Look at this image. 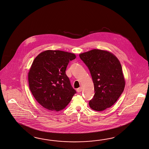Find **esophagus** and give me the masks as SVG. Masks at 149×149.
Segmentation results:
<instances>
[{"mask_svg":"<svg viewBox=\"0 0 149 149\" xmlns=\"http://www.w3.org/2000/svg\"><path fill=\"white\" fill-rule=\"evenodd\" d=\"M81 90H82V88H77V91L78 92H80L81 91Z\"/></svg>","mask_w":149,"mask_h":149,"instance_id":"34e87169","label":"esophagus"}]
</instances>
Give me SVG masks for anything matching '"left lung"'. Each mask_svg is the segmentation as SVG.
Here are the masks:
<instances>
[{
  "instance_id": "left-lung-1",
  "label": "left lung",
  "mask_w": 149,
  "mask_h": 149,
  "mask_svg": "<svg viewBox=\"0 0 149 149\" xmlns=\"http://www.w3.org/2000/svg\"><path fill=\"white\" fill-rule=\"evenodd\" d=\"M79 57L90 70L94 84L95 95L89 102L90 107L102 111L112 107L125 85L118 58L109 51L98 49L80 54Z\"/></svg>"
}]
</instances>
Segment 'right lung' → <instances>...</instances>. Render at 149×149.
Masks as SVG:
<instances>
[{
	"label": "right lung",
	"mask_w": 149,
	"mask_h": 149,
	"mask_svg": "<svg viewBox=\"0 0 149 149\" xmlns=\"http://www.w3.org/2000/svg\"><path fill=\"white\" fill-rule=\"evenodd\" d=\"M74 54L59 50H46L34 59L28 74L31 91L42 107L51 111L65 109L76 93L66 69Z\"/></svg>",
	"instance_id": "add662e5"
}]
</instances>
